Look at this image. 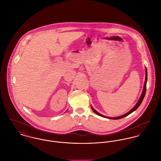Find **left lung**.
Returning <instances> with one entry per match:
<instances>
[{
    "instance_id": "8db88e82",
    "label": "left lung",
    "mask_w": 161,
    "mask_h": 161,
    "mask_svg": "<svg viewBox=\"0 0 161 161\" xmlns=\"http://www.w3.org/2000/svg\"><path fill=\"white\" fill-rule=\"evenodd\" d=\"M147 68H146V79H145V83H144V88H143V91H142V95L140 97L139 101H137V103H136V104L127 113L121 116H119V117H116V118H111V117H107V116H105L100 113H99L92 106H91V108H92V109L94 113H95L96 114H97V115L101 116V117H103V118H108V119H121V118H123L126 116H128L129 114H130V113H132L133 111H134L135 110L137 109V108L140 106V104H141L144 97H145V95H146V83H147Z\"/></svg>"
}]
</instances>
